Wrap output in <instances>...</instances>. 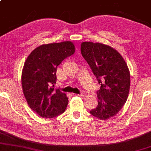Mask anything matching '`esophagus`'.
Segmentation results:
<instances>
[{
    "instance_id": "34e87169",
    "label": "esophagus",
    "mask_w": 151,
    "mask_h": 151,
    "mask_svg": "<svg viewBox=\"0 0 151 151\" xmlns=\"http://www.w3.org/2000/svg\"><path fill=\"white\" fill-rule=\"evenodd\" d=\"M78 96H82V97H84V96H86V94H85L84 92H81V94H78Z\"/></svg>"
}]
</instances>
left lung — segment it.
Listing matches in <instances>:
<instances>
[{
    "label": "left lung",
    "instance_id": "obj_1",
    "mask_svg": "<svg viewBox=\"0 0 151 151\" xmlns=\"http://www.w3.org/2000/svg\"><path fill=\"white\" fill-rule=\"evenodd\" d=\"M81 52L101 86L96 92L97 107L90 113L100 120L114 117L129 95L130 73L126 62L117 50L103 44L84 42Z\"/></svg>",
    "mask_w": 151,
    "mask_h": 151
}]
</instances>
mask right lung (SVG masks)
<instances>
[{
    "label": "right lung",
    "instance_id": "right-lung-1",
    "mask_svg": "<svg viewBox=\"0 0 151 151\" xmlns=\"http://www.w3.org/2000/svg\"><path fill=\"white\" fill-rule=\"evenodd\" d=\"M75 51L71 42L43 44L27 57L22 73L23 93L29 107L42 118H52L66 109L68 99L55 90L57 66Z\"/></svg>",
    "mask_w": 151,
    "mask_h": 151
}]
</instances>
